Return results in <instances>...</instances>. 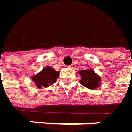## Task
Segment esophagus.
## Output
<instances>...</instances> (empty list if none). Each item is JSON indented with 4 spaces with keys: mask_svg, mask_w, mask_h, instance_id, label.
<instances>
[{
    "mask_svg": "<svg viewBox=\"0 0 132 132\" xmlns=\"http://www.w3.org/2000/svg\"><path fill=\"white\" fill-rule=\"evenodd\" d=\"M69 67H70L71 69H75V68H76V64H75V63H72L71 66H69Z\"/></svg>",
    "mask_w": 132,
    "mask_h": 132,
    "instance_id": "1",
    "label": "esophagus"
}]
</instances>
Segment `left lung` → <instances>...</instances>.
Instances as JSON below:
<instances>
[{
    "instance_id": "obj_1",
    "label": "left lung",
    "mask_w": 132,
    "mask_h": 132,
    "mask_svg": "<svg viewBox=\"0 0 132 132\" xmlns=\"http://www.w3.org/2000/svg\"><path fill=\"white\" fill-rule=\"evenodd\" d=\"M79 74L81 76L79 82L86 88L94 90L100 86L101 77L95 72L93 69H83L79 71Z\"/></svg>"
}]
</instances>
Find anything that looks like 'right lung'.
<instances>
[{
	"label": "right lung",
	"mask_w": 132,
	"mask_h": 132,
	"mask_svg": "<svg viewBox=\"0 0 132 132\" xmlns=\"http://www.w3.org/2000/svg\"><path fill=\"white\" fill-rule=\"evenodd\" d=\"M60 75L59 71H56L53 67L48 66L44 67L40 72L31 77L33 82L37 88H47L56 82Z\"/></svg>",
	"instance_id": "obj_1"
}]
</instances>
